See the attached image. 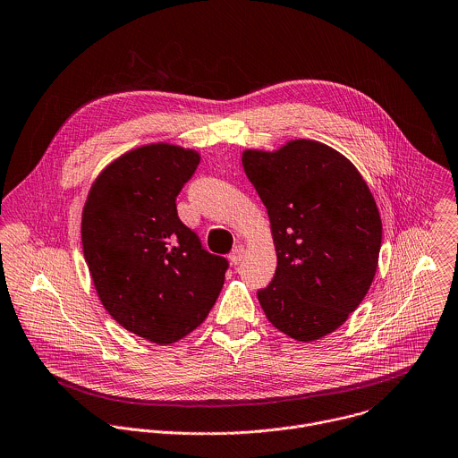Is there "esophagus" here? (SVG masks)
Wrapping results in <instances>:
<instances>
[{
	"label": "esophagus",
	"mask_w": 458,
	"mask_h": 458,
	"mask_svg": "<svg viewBox=\"0 0 458 458\" xmlns=\"http://www.w3.org/2000/svg\"><path fill=\"white\" fill-rule=\"evenodd\" d=\"M243 258H245V247L243 245H236L229 254V259H231L233 265H240L243 261Z\"/></svg>",
	"instance_id": "34e87169"
}]
</instances>
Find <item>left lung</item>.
Listing matches in <instances>:
<instances>
[{
    "label": "left lung",
    "instance_id": "left-lung-1",
    "mask_svg": "<svg viewBox=\"0 0 458 458\" xmlns=\"http://www.w3.org/2000/svg\"><path fill=\"white\" fill-rule=\"evenodd\" d=\"M242 163L267 206L277 252L259 304L281 332L316 341L346 321L373 283L382 245L377 202L352 161L314 140L249 149Z\"/></svg>",
    "mask_w": 458,
    "mask_h": 458
}]
</instances>
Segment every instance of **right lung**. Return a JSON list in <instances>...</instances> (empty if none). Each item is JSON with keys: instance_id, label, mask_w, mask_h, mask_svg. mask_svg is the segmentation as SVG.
I'll use <instances>...</instances> for the list:
<instances>
[{"instance_id": "add662e5", "label": "right lung", "mask_w": 458, "mask_h": 458, "mask_svg": "<svg viewBox=\"0 0 458 458\" xmlns=\"http://www.w3.org/2000/svg\"><path fill=\"white\" fill-rule=\"evenodd\" d=\"M199 161L179 146L137 148L98 175L83 208V254L99 301L119 325L157 344L206 319L229 268L177 216L175 197Z\"/></svg>"}]
</instances>
